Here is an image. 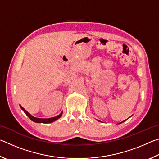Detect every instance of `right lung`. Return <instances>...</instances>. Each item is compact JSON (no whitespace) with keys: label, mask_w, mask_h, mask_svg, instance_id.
I'll list each match as a JSON object with an SVG mask.
<instances>
[{"label":"right lung","mask_w":159,"mask_h":159,"mask_svg":"<svg viewBox=\"0 0 159 159\" xmlns=\"http://www.w3.org/2000/svg\"><path fill=\"white\" fill-rule=\"evenodd\" d=\"M21 109L23 110L24 111H25V114L28 116V117L30 118L31 120H33L34 122H36V123H52L53 121H55V120H57L58 118H60L61 116V115H62V112H61L60 115H58V116H57L53 117V118H35L34 116H32L30 114H29V113H28L27 111H26V110L24 109L22 107H21Z\"/></svg>","instance_id":"add662e5"}]
</instances>
